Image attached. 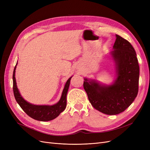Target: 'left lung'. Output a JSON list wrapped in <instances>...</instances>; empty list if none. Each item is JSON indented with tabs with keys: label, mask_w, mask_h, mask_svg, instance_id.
<instances>
[{
	"label": "left lung",
	"mask_w": 150,
	"mask_h": 150,
	"mask_svg": "<svg viewBox=\"0 0 150 150\" xmlns=\"http://www.w3.org/2000/svg\"><path fill=\"white\" fill-rule=\"evenodd\" d=\"M111 55L116 63V78L111 85L84 78V89L91 105L103 113L115 115L128 108L138 93L139 67L134 49L128 40L116 35Z\"/></svg>",
	"instance_id": "left-lung-1"
}]
</instances>
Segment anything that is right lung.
<instances>
[{
	"label": "right lung",
	"instance_id": "obj_1",
	"mask_svg": "<svg viewBox=\"0 0 150 150\" xmlns=\"http://www.w3.org/2000/svg\"><path fill=\"white\" fill-rule=\"evenodd\" d=\"M17 64V63L16 64V66ZM16 66H15L14 70L13 72V91L17 103L19 104L21 108L27 115L35 120L40 121H48L55 119L56 117L60 115V113L65 110L66 107V96L72 76L68 79L66 83L65 84L61 99L58 103L51 106L35 105V104H33L26 101L22 97L19 93V91L17 86L15 77Z\"/></svg>",
	"mask_w": 150,
	"mask_h": 150
}]
</instances>
